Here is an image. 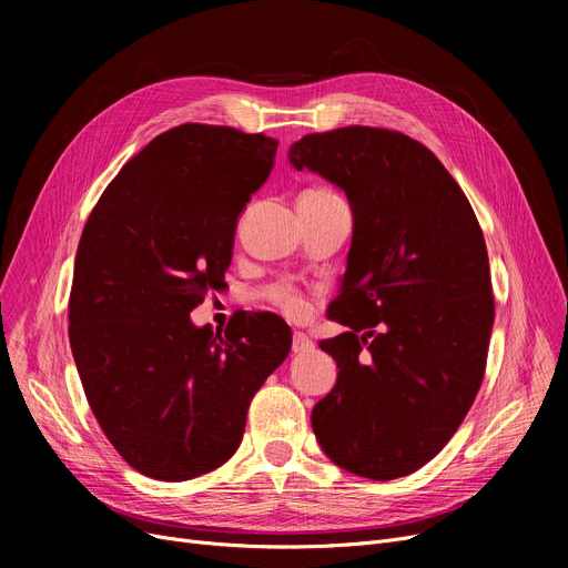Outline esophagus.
I'll return each mask as SVG.
<instances>
[{"mask_svg":"<svg viewBox=\"0 0 568 568\" xmlns=\"http://www.w3.org/2000/svg\"><path fill=\"white\" fill-rule=\"evenodd\" d=\"M313 349V341L304 332H294L292 336V352L294 354H306Z\"/></svg>","mask_w":568,"mask_h":568,"instance_id":"obj_1","label":"esophagus"}]
</instances>
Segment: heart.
<instances>
[{"instance_id":"1","label":"heart","mask_w":568,"mask_h":568,"mask_svg":"<svg viewBox=\"0 0 568 568\" xmlns=\"http://www.w3.org/2000/svg\"><path fill=\"white\" fill-rule=\"evenodd\" d=\"M302 197L306 200H334L341 197L338 193H334L332 189H308ZM268 296L287 313V315H304L308 311V302L304 300V294L296 290L292 283H278L272 290H268Z\"/></svg>"}]
</instances>
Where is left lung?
Returning a JSON list of instances; mask_svg holds the SVG:
<instances>
[{
  "label": "left lung",
  "instance_id": "8db88e82",
  "mask_svg": "<svg viewBox=\"0 0 568 568\" xmlns=\"http://www.w3.org/2000/svg\"><path fill=\"white\" fill-rule=\"evenodd\" d=\"M287 159L352 209L347 268L326 311L349 332L320 341L338 377L313 407L315 437L338 467L398 479L444 449L481 386L495 320L484 232L454 176L403 133H311Z\"/></svg>",
  "mask_w": 568,
  "mask_h": 568
}]
</instances>
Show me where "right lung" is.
<instances>
[{
	"label": "right lung",
	"mask_w": 568,
	"mask_h": 568,
	"mask_svg": "<svg viewBox=\"0 0 568 568\" xmlns=\"http://www.w3.org/2000/svg\"><path fill=\"white\" fill-rule=\"evenodd\" d=\"M278 142L182 124L149 142L101 195L73 268L71 352L97 422L131 467L189 481L242 444L251 398L290 354L274 313L225 334L191 311L223 283L236 221Z\"/></svg>",
	"instance_id": "1"
}]
</instances>
